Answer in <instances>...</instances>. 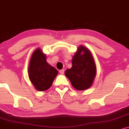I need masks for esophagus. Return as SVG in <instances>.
Listing matches in <instances>:
<instances>
[{"label":"esophagus","instance_id":"1","mask_svg":"<svg viewBox=\"0 0 129 129\" xmlns=\"http://www.w3.org/2000/svg\"><path fill=\"white\" fill-rule=\"evenodd\" d=\"M59 73H60V74H63V73H64V70H63V69L60 70L59 71Z\"/></svg>","mask_w":129,"mask_h":129}]
</instances>
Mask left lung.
<instances>
[{
	"label": "left lung",
	"mask_w": 129,
	"mask_h": 129,
	"mask_svg": "<svg viewBox=\"0 0 129 129\" xmlns=\"http://www.w3.org/2000/svg\"><path fill=\"white\" fill-rule=\"evenodd\" d=\"M83 52V54L81 53ZM72 67L66 70L65 74L73 86L78 90H85L92 85L96 75V66L91 52L80 46L73 57Z\"/></svg>",
	"instance_id": "1"
}]
</instances>
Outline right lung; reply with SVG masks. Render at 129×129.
Returning <instances> with one entry per match:
<instances>
[{
    "mask_svg": "<svg viewBox=\"0 0 129 129\" xmlns=\"http://www.w3.org/2000/svg\"><path fill=\"white\" fill-rule=\"evenodd\" d=\"M58 73L55 68L46 61V55L38 49L31 56L28 69L29 77L36 89L46 91L52 86L53 82Z\"/></svg>",
    "mask_w": 129,
    "mask_h": 129,
    "instance_id": "add662e5",
    "label": "right lung"
}]
</instances>
